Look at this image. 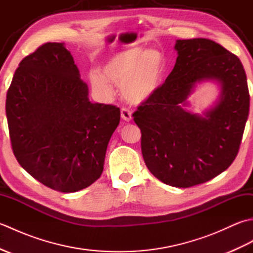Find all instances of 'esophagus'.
Here are the masks:
<instances>
[{
	"label": "esophagus",
	"instance_id": "1",
	"mask_svg": "<svg viewBox=\"0 0 253 253\" xmlns=\"http://www.w3.org/2000/svg\"><path fill=\"white\" fill-rule=\"evenodd\" d=\"M121 116L124 121L126 122H130L132 120V115H131V112L129 110L125 109V107H123L121 110Z\"/></svg>",
	"mask_w": 253,
	"mask_h": 253
}]
</instances>
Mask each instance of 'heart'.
I'll return each mask as SVG.
<instances>
[{"instance_id": "1", "label": "heart", "mask_w": 253, "mask_h": 253, "mask_svg": "<svg viewBox=\"0 0 253 253\" xmlns=\"http://www.w3.org/2000/svg\"><path fill=\"white\" fill-rule=\"evenodd\" d=\"M166 72L164 55L157 49L139 47L122 51L89 75L90 84L99 95L110 99L112 84L121 85L123 98L131 104H141L157 93Z\"/></svg>"}]
</instances>
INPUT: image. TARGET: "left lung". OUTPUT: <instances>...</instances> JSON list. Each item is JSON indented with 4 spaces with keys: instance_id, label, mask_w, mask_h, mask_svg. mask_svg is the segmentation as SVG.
I'll return each mask as SVG.
<instances>
[{
    "instance_id": "obj_1",
    "label": "left lung",
    "mask_w": 253,
    "mask_h": 253,
    "mask_svg": "<svg viewBox=\"0 0 253 253\" xmlns=\"http://www.w3.org/2000/svg\"><path fill=\"white\" fill-rule=\"evenodd\" d=\"M176 64L151 99L133 113L144 163L166 185L188 188L234 162L248 120L250 95L239 58L203 38L177 40ZM213 82L219 99L202 115L187 110L197 84Z\"/></svg>"
}]
</instances>
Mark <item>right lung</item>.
Listing matches in <instances>:
<instances>
[{"instance_id":"add662e5","label":"right lung","mask_w":253,"mask_h":253,"mask_svg":"<svg viewBox=\"0 0 253 253\" xmlns=\"http://www.w3.org/2000/svg\"><path fill=\"white\" fill-rule=\"evenodd\" d=\"M5 110L15 158L38 181L75 192L101 176L121 111L89 101L65 43L47 42L19 63Z\"/></svg>"}]
</instances>
